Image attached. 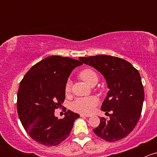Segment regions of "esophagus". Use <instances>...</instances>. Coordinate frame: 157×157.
I'll return each instance as SVG.
<instances>
[{
	"label": "esophagus",
	"instance_id": "esophagus-1",
	"mask_svg": "<svg viewBox=\"0 0 157 157\" xmlns=\"http://www.w3.org/2000/svg\"><path fill=\"white\" fill-rule=\"evenodd\" d=\"M80 116L81 117H90L91 115H87V114H80Z\"/></svg>",
	"mask_w": 157,
	"mask_h": 157
}]
</instances>
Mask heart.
<instances>
[{
	"mask_svg": "<svg viewBox=\"0 0 157 157\" xmlns=\"http://www.w3.org/2000/svg\"><path fill=\"white\" fill-rule=\"evenodd\" d=\"M80 77L83 81L86 82L89 85L91 84L93 82L98 80V77L96 73L90 69H86L81 71ZM71 83L68 80L65 85V92L67 93L71 91ZM98 102H99V100L95 96L77 98L71 103V109L75 112H80V113H90L93 110Z\"/></svg>",
	"mask_w": 157,
	"mask_h": 157,
	"instance_id": "b5f03b06",
	"label": "heart"
}]
</instances>
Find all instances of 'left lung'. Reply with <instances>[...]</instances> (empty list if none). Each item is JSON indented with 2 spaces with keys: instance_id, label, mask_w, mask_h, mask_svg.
I'll return each instance as SVG.
<instances>
[{
  "instance_id": "8db88e82",
  "label": "left lung",
  "mask_w": 157,
  "mask_h": 157,
  "mask_svg": "<svg viewBox=\"0 0 157 157\" xmlns=\"http://www.w3.org/2000/svg\"><path fill=\"white\" fill-rule=\"evenodd\" d=\"M82 63L102 74L109 90L101 109L109 119L100 118L99 125L93 132L106 141L121 140L136 126L141 114L144 91L137 69L122 58L110 55L80 57Z\"/></svg>"
}]
</instances>
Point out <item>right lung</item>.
Wrapping results in <instances>:
<instances>
[{
	"mask_svg": "<svg viewBox=\"0 0 157 157\" xmlns=\"http://www.w3.org/2000/svg\"><path fill=\"white\" fill-rule=\"evenodd\" d=\"M78 60L48 57L31 67L20 83L17 93L19 118L30 137L41 144L55 146L69 136L79 114L68 110L61 119L55 109L65 99V85Z\"/></svg>",
	"mask_w": 157,
	"mask_h": 157,
	"instance_id": "1",
	"label": "right lung"
}]
</instances>
